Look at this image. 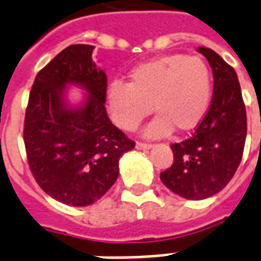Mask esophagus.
<instances>
[{
  "label": "esophagus",
  "mask_w": 261,
  "mask_h": 261,
  "mask_svg": "<svg viewBox=\"0 0 261 261\" xmlns=\"http://www.w3.org/2000/svg\"><path fill=\"white\" fill-rule=\"evenodd\" d=\"M150 144H145V142H137L136 144V148L140 150H146V149H150Z\"/></svg>",
  "instance_id": "esophagus-1"
}]
</instances>
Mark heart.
Returning <instances> with one entry per match:
<instances>
[{"label":"heart","instance_id":"obj_1","mask_svg":"<svg viewBox=\"0 0 261 261\" xmlns=\"http://www.w3.org/2000/svg\"><path fill=\"white\" fill-rule=\"evenodd\" d=\"M212 98L207 65L199 57L173 54L141 63L130 73V83L115 82L106 90L113 121L136 131L150 111L158 115L145 130L159 138L174 128L185 133L203 120Z\"/></svg>","mask_w":261,"mask_h":261}]
</instances>
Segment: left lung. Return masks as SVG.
Returning a JSON list of instances; mask_svg holds the SVG:
<instances>
[{
    "mask_svg": "<svg viewBox=\"0 0 261 261\" xmlns=\"http://www.w3.org/2000/svg\"><path fill=\"white\" fill-rule=\"evenodd\" d=\"M213 71V98L203 120L188 140L173 144L174 162L160 173L162 182L192 200L206 199L232 178L244 155L246 111L238 76L219 54L199 47Z\"/></svg>",
    "mask_w": 261,
    "mask_h": 261,
    "instance_id": "left-lung-1",
    "label": "left lung"
}]
</instances>
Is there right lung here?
<instances>
[{"mask_svg":"<svg viewBox=\"0 0 261 261\" xmlns=\"http://www.w3.org/2000/svg\"><path fill=\"white\" fill-rule=\"evenodd\" d=\"M92 45L65 48L36 76L23 140L30 171L41 190L70 206L101 199L119 175V160L136 142L112 124L105 109L106 74L92 61ZM87 92L70 107L67 86Z\"/></svg>","mask_w":261,"mask_h":261,"instance_id":"1","label":"right lung"}]
</instances>
